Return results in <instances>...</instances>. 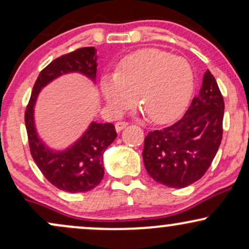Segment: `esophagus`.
Here are the masks:
<instances>
[{
  "instance_id": "obj_1",
  "label": "esophagus",
  "mask_w": 249,
  "mask_h": 249,
  "mask_svg": "<svg viewBox=\"0 0 249 249\" xmlns=\"http://www.w3.org/2000/svg\"><path fill=\"white\" fill-rule=\"evenodd\" d=\"M128 125L127 122H117L115 124V127H116V131L117 132H121L124 127H126Z\"/></svg>"
}]
</instances>
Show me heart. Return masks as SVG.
Returning <instances> with one entry per match:
<instances>
[{
	"label": "heart",
	"mask_w": 249,
	"mask_h": 249,
	"mask_svg": "<svg viewBox=\"0 0 249 249\" xmlns=\"http://www.w3.org/2000/svg\"><path fill=\"white\" fill-rule=\"evenodd\" d=\"M193 90V70L181 57L158 49L130 55L117 73L102 79V92L111 110L122 113L137 101L151 122L167 123L186 107Z\"/></svg>",
	"instance_id": "obj_1"
}]
</instances>
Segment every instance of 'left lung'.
<instances>
[{
  "instance_id": "left-lung-1",
  "label": "left lung",
  "mask_w": 249,
  "mask_h": 249,
  "mask_svg": "<svg viewBox=\"0 0 249 249\" xmlns=\"http://www.w3.org/2000/svg\"><path fill=\"white\" fill-rule=\"evenodd\" d=\"M224 110L218 83L207 70L200 92L182 118L145 137L142 159L151 178L174 188L201 178L221 144Z\"/></svg>"
}]
</instances>
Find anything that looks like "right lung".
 I'll return each instance as SVG.
<instances>
[{
	"label": "right lung",
	"mask_w": 249,
	"mask_h": 249,
	"mask_svg": "<svg viewBox=\"0 0 249 249\" xmlns=\"http://www.w3.org/2000/svg\"><path fill=\"white\" fill-rule=\"evenodd\" d=\"M96 53L93 47L81 48L51 62L37 77L25 110L24 122L31 156L48 181L65 192H88L102 181L104 177L103 153L116 139V128L111 123L92 122L75 144L64 151H53L43 144L37 134L34 107L42 88L64 73L79 72L95 82Z\"/></svg>",
	"instance_id": "right-lung-1"
}]
</instances>
